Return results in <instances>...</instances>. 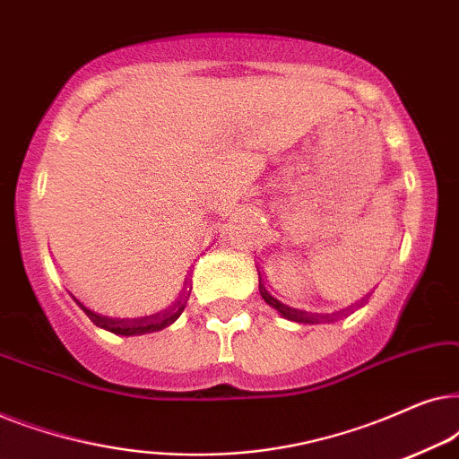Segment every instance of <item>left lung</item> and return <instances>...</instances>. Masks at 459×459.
Masks as SVG:
<instances>
[{"label":"left lung","mask_w":459,"mask_h":459,"mask_svg":"<svg viewBox=\"0 0 459 459\" xmlns=\"http://www.w3.org/2000/svg\"><path fill=\"white\" fill-rule=\"evenodd\" d=\"M261 297H263V300H265L269 307H272V309L278 311L284 319H290V322H297V324H319V317H322V319L328 317V316H322V313H309V311L290 309V307L281 305L278 299H273L267 290H261Z\"/></svg>","instance_id":"obj_1"}]
</instances>
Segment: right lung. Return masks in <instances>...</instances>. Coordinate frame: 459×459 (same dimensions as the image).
<instances>
[{"label": "right lung", "mask_w": 459, "mask_h": 459, "mask_svg": "<svg viewBox=\"0 0 459 459\" xmlns=\"http://www.w3.org/2000/svg\"><path fill=\"white\" fill-rule=\"evenodd\" d=\"M187 297H190V292H184L179 294V300L178 303H173L169 309L165 311H159L154 313V316H146V317H108V316H100V313L91 311L90 307H85L81 300H77L81 309H83L90 319L100 328L112 332V334H118V336H140V334H150V332H159L162 328H167V325H171L175 319L181 316V311L186 309V303H187Z\"/></svg>", "instance_id": "right-lung-1"}]
</instances>
